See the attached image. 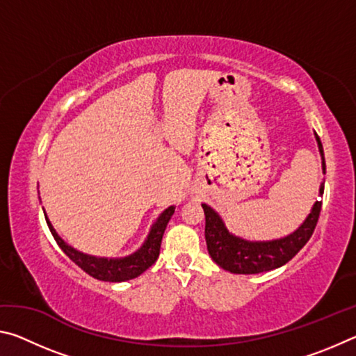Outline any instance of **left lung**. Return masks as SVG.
<instances>
[{"instance_id":"left-lung-1","label":"left lung","mask_w":356,"mask_h":356,"mask_svg":"<svg viewBox=\"0 0 356 356\" xmlns=\"http://www.w3.org/2000/svg\"><path fill=\"white\" fill-rule=\"evenodd\" d=\"M318 154L322 160V172L325 174V156L321 138L314 131ZM325 182L318 186V196L323 195ZM206 213V242L210 257L222 270L236 275H256L275 270L287 264L303 248L311 238L317 225L322 201H316L303 222L287 236L272 240H248L232 234L225 221L207 204H201Z\"/></svg>"}]
</instances>
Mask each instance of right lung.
Returning <instances> with one entry per match:
<instances>
[{
  "mask_svg": "<svg viewBox=\"0 0 356 356\" xmlns=\"http://www.w3.org/2000/svg\"><path fill=\"white\" fill-rule=\"evenodd\" d=\"M42 210H44L47 225L48 229H50L51 236L55 237L56 243L59 245V248L65 252V256H69L78 267L84 270L88 275H91L95 280L108 282H122L138 278V276L146 272L150 265L155 264L156 259H159L161 238H163L165 229L171 220L174 210H176V206H170L165 209L163 212L159 215V218L152 222V226L149 229V234L146 238H144L140 248L131 252V254L122 257L92 256L86 254V252L83 251H78L59 236L56 229L53 227L51 221L48 220L45 209L42 207Z\"/></svg>",
  "mask_w": 356,
  "mask_h": 356,
  "instance_id": "obj_1",
  "label": "right lung"
}]
</instances>
